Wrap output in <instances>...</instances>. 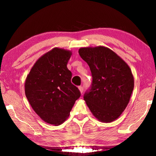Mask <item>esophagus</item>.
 Here are the masks:
<instances>
[{
    "label": "esophagus",
    "mask_w": 156,
    "mask_h": 156,
    "mask_svg": "<svg viewBox=\"0 0 156 156\" xmlns=\"http://www.w3.org/2000/svg\"><path fill=\"white\" fill-rule=\"evenodd\" d=\"M78 89H79V90H80V93H81V94H83V91H84V88H83V87L80 86V87H78Z\"/></svg>",
    "instance_id": "1"
}]
</instances>
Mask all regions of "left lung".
I'll use <instances>...</instances> for the list:
<instances>
[{"mask_svg":"<svg viewBox=\"0 0 156 156\" xmlns=\"http://www.w3.org/2000/svg\"><path fill=\"white\" fill-rule=\"evenodd\" d=\"M78 53L88 64L92 76V83L84 94V100L98 120L113 122L130 100L134 87L131 69L107 47H83Z\"/></svg>","mask_w":156,"mask_h":156,"instance_id":"8db88e82","label":"left lung"}]
</instances>
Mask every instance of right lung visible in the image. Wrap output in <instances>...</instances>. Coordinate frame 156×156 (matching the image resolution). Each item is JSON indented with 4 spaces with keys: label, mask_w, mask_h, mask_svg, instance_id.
Returning <instances> with one entry per match:
<instances>
[{
    "label": "right lung",
    "mask_w": 156,
    "mask_h": 156,
    "mask_svg": "<svg viewBox=\"0 0 156 156\" xmlns=\"http://www.w3.org/2000/svg\"><path fill=\"white\" fill-rule=\"evenodd\" d=\"M72 52L54 48L36 62L25 83L26 97L42 120L58 125L69 117L76 100L78 87L71 83L72 73L67 65Z\"/></svg>",
    "instance_id": "right-lung-1"
}]
</instances>
